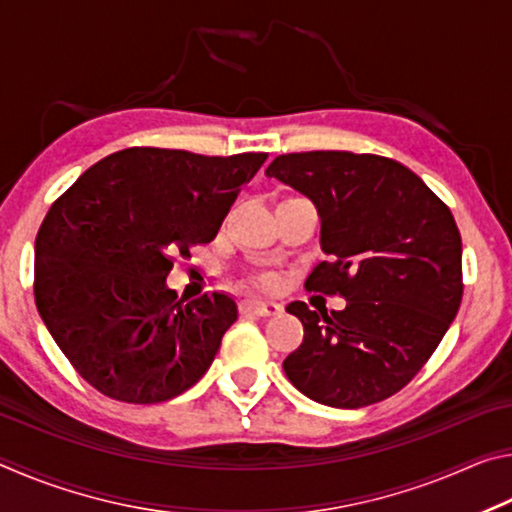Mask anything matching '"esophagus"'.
<instances>
[{
	"mask_svg": "<svg viewBox=\"0 0 512 512\" xmlns=\"http://www.w3.org/2000/svg\"><path fill=\"white\" fill-rule=\"evenodd\" d=\"M241 314H255V316H277L282 311V305L268 300H241L239 302Z\"/></svg>",
	"mask_w": 512,
	"mask_h": 512,
	"instance_id": "obj_1",
	"label": "esophagus"
}]
</instances>
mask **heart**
Instances as JSON below:
<instances>
[{
    "label": "heart",
    "instance_id": "b5f03b06",
    "mask_svg": "<svg viewBox=\"0 0 512 512\" xmlns=\"http://www.w3.org/2000/svg\"><path fill=\"white\" fill-rule=\"evenodd\" d=\"M255 282L259 284V287H266V289H271V287H275V277L271 275V273H257L255 275Z\"/></svg>",
    "mask_w": 512,
    "mask_h": 512
}]
</instances>
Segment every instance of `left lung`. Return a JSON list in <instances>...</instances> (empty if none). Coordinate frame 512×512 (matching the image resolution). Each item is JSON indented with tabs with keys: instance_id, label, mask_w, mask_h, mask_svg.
<instances>
[{
	"instance_id": "8db88e82",
	"label": "left lung",
	"mask_w": 512,
	"mask_h": 512,
	"mask_svg": "<svg viewBox=\"0 0 512 512\" xmlns=\"http://www.w3.org/2000/svg\"><path fill=\"white\" fill-rule=\"evenodd\" d=\"M268 178L320 214V262L305 289L348 300L343 311L291 302L305 325L282 368L300 393L336 409L395 395L443 341L463 298V244L452 210L391 158L350 151L277 155Z\"/></svg>"
}]
</instances>
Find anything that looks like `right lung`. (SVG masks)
<instances>
[{"label":"right lung","instance_id":"right-lung-1","mask_svg":"<svg viewBox=\"0 0 512 512\" xmlns=\"http://www.w3.org/2000/svg\"><path fill=\"white\" fill-rule=\"evenodd\" d=\"M266 158L133 146L94 164L49 207L33 296L92 388L117 402L158 404L212 366L237 302L225 293L185 302L164 280L173 259L216 237Z\"/></svg>","mask_w":512,"mask_h":512}]
</instances>
